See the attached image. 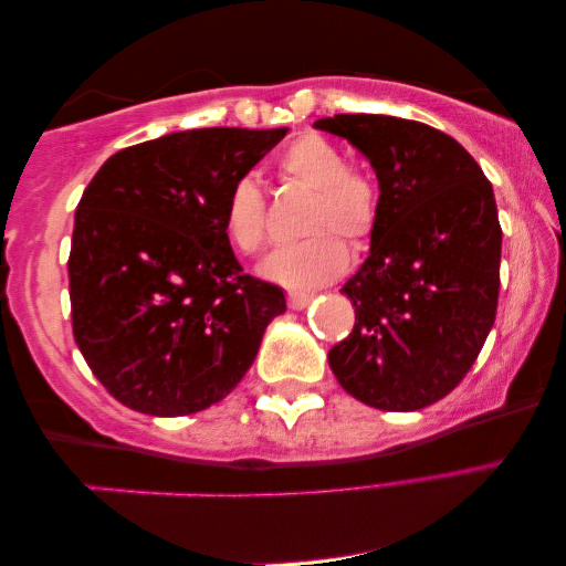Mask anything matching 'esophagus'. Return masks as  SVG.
Masks as SVG:
<instances>
[{"label": "esophagus", "mask_w": 566, "mask_h": 566, "mask_svg": "<svg viewBox=\"0 0 566 566\" xmlns=\"http://www.w3.org/2000/svg\"><path fill=\"white\" fill-rule=\"evenodd\" d=\"M311 301H313V293H291L289 295V305L293 311H303Z\"/></svg>", "instance_id": "34e87169"}]
</instances>
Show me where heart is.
I'll use <instances>...</instances> for the list:
<instances>
[{
  "instance_id": "heart-1",
  "label": "heart",
  "mask_w": 566,
  "mask_h": 566,
  "mask_svg": "<svg viewBox=\"0 0 566 566\" xmlns=\"http://www.w3.org/2000/svg\"><path fill=\"white\" fill-rule=\"evenodd\" d=\"M285 180L313 190L298 243L273 250L261 273L285 289L311 291L346 273L350 253L344 240L364 245L374 235L381 216V190L374 172L346 163V153L318 133H305L277 157ZM222 230L230 245L253 255L265 243V200L250 178H238L222 202Z\"/></svg>"
}]
</instances>
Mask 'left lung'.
<instances>
[{
  "label": "left lung",
  "instance_id": "obj_1",
  "mask_svg": "<svg viewBox=\"0 0 566 566\" xmlns=\"http://www.w3.org/2000/svg\"><path fill=\"white\" fill-rule=\"evenodd\" d=\"M313 127L368 157L381 190L370 250L340 293L356 305L328 350L338 384L381 411H419L474 366L496 318L502 226L492 182L441 129L388 115Z\"/></svg>",
  "mask_w": 566,
  "mask_h": 566
}]
</instances>
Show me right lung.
Listing matches in <instances>:
<instances>
[{"instance_id":"right-lung-1","label":"right lung","mask_w":566,"mask_h":566,"mask_svg":"<svg viewBox=\"0 0 566 566\" xmlns=\"http://www.w3.org/2000/svg\"><path fill=\"white\" fill-rule=\"evenodd\" d=\"M289 127L182 129L102 165L74 212L72 331L97 381L127 409L185 416L226 398L285 313L243 273L222 230L228 188Z\"/></svg>"}]
</instances>
